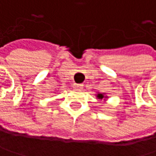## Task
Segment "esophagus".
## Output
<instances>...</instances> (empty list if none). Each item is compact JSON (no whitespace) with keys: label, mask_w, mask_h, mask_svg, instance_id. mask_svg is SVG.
I'll return each instance as SVG.
<instances>
[{"label":"esophagus","mask_w":156,"mask_h":156,"mask_svg":"<svg viewBox=\"0 0 156 156\" xmlns=\"http://www.w3.org/2000/svg\"><path fill=\"white\" fill-rule=\"evenodd\" d=\"M73 87L76 88V89H81L83 87V84H76V83H74Z\"/></svg>","instance_id":"obj_1"}]
</instances>
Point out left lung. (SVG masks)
<instances>
[{
  "instance_id": "8db88e82",
  "label": "left lung",
  "mask_w": 156,
  "mask_h": 156,
  "mask_svg": "<svg viewBox=\"0 0 156 156\" xmlns=\"http://www.w3.org/2000/svg\"><path fill=\"white\" fill-rule=\"evenodd\" d=\"M96 96H97V99H99V100H102V99L106 98V96H105V93H98Z\"/></svg>"
}]
</instances>
